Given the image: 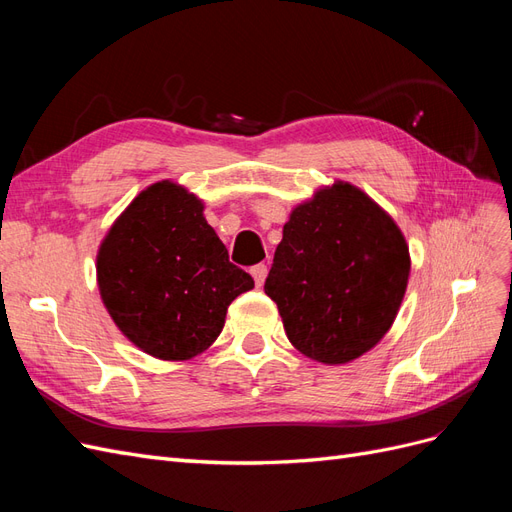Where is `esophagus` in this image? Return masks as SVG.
I'll list each match as a JSON object with an SVG mask.
<instances>
[{"mask_svg": "<svg viewBox=\"0 0 512 512\" xmlns=\"http://www.w3.org/2000/svg\"><path fill=\"white\" fill-rule=\"evenodd\" d=\"M267 273H269L267 265H256V267H252V277H254V282H256L258 288H260L262 284H265Z\"/></svg>", "mask_w": 512, "mask_h": 512, "instance_id": "1", "label": "esophagus"}]
</instances>
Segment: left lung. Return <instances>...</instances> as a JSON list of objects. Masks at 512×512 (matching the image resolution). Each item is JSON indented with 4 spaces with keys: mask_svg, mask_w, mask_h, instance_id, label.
I'll use <instances>...</instances> for the list:
<instances>
[{
    "mask_svg": "<svg viewBox=\"0 0 512 512\" xmlns=\"http://www.w3.org/2000/svg\"><path fill=\"white\" fill-rule=\"evenodd\" d=\"M410 265L391 215L356 185L333 181L290 211L265 292L294 348L344 365L393 327Z\"/></svg>",
    "mask_w": 512,
    "mask_h": 512,
    "instance_id": "left-lung-1",
    "label": "left lung"
}]
</instances>
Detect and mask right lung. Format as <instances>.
<instances>
[{
	"label": "right lung",
	"instance_id": "1",
	"mask_svg": "<svg viewBox=\"0 0 512 512\" xmlns=\"http://www.w3.org/2000/svg\"><path fill=\"white\" fill-rule=\"evenodd\" d=\"M203 211V198L181 183H151L98 247L96 277L108 316L160 361L205 352L224 329L228 305L254 288Z\"/></svg>",
	"mask_w": 512,
	"mask_h": 512
}]
</instances>
